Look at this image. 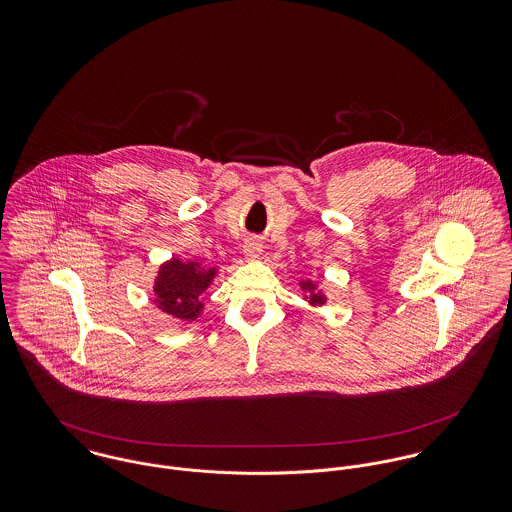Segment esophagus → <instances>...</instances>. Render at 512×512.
Wrapping results in <instances>:
<instances>
[{
	"mask_svg": "<svg viewBox=\"0 0 512 512\" xmlns=\"http://www.w3.org/2000/svg\"><path fill=\"white\" fill-rule=\"evenodd\" d=\"M262 242L260 240H256V238H248L246 242H244V254H246V258H250V260H256L260 254H262Z\"/></svg>",
	"mask_w": 512,
	"mask_h": 512,
	"instance_id": "1",
	"label": "esophagus"
}]
</instances>
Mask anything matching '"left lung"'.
I'll list each match as a JSON object with an SVG mask.
<instances>
[{"label": "left lung", "instance_id": "8db88e82", "mask_svg": "<svg viewBox=\"0 0 512 512\" xmlns=\"http://www.w3.org/2000/svg\"><path fill=\"white\" fill-rule=\"evenodd\" d=\"M301 290L311 293V295H309V303H313V305H323V303H325V295L321 292H317V288H315V284H313L311 280L301 282Z\"/></svg>", "mask_w": 512, "mask_h": 512}]
</instances>
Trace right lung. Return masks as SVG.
<instances>
[{"mask_svg": "<svg viewBox=\"0 0 512 512\" xmlns=\"http://www.w3.org/2000/svg\"><path fill=\"white\" fill-rule=\"evenodd\" d=\"M215 274L217 268H201L199 262L173 258L159 268L153 286L157 307L177 319H197L203 309L201 295L211 286Z\"/></svg>", "mask_w": 512, "mask_h": 512, "instance_id": "1", "label": "right lung"}]
</instances>
